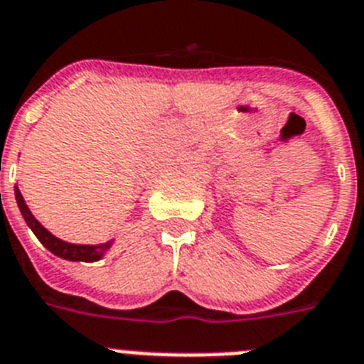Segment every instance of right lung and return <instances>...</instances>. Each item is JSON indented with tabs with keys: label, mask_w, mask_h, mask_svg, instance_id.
<instances>
[{
	"label": "right lung",
	"mask_w": 364,
	"mask_h": 364,
	"mask_svg": "<svg viewBox=\"0 0 364 364\" xmlns=\"http://www.w3.org/2000/svg\"><path fill=\"white\" fill-rule=\"evenodd\" d=\"M14 194H16L18 207H20L21 215H23V218H26L27 225H29L33 233L36 235V239L41 240L46 248L50 250L51 253H55L57 257L68 259V261L92 262L102 257L103 252L111 246V242L100 244V246H81V244H68V242H64V240H59L57 237H53L48 229L42 228L41 222H36L35 216L31 215V210L27 209L26 201H23V198H21L18 187H14Z\"/></svg>",
	"instance_id": "1"
}]
</instances>
